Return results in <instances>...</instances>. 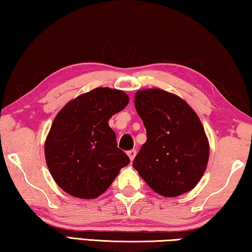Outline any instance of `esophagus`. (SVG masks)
<instances>
[{
  "label": "esophagus",
  "mask_w": 252,
  "mask_h": 252,
  "mask_svg": "<svg viewBox=\"0 0 252 252\" xmlns=\"http://www.w3.org/2000/svg\"><path fill=\"white\" fill-rule=\"evenodd\" d=\"M127 156L129 157V160H130V162H133V160H134V158L136 157V151L135 150H131V151H128V152H127Z\"/></svg>",
  "instance_id": "1"
}]
</instances>
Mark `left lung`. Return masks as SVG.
<instances>
[{
	"mask_svg": "<svg viewBox=\"0 0 252 252\" xmlns=\"http://www.w3.org/2000/svg\"><path fill=\"white\" fill-rule=\"evenodd\" d=\"M134 104L148 134L134 169L158 195L190 191L210 158V143L195 110L180 96L158 88L137 91Z\"/></svg>",
	"mask_w": 252,
	"mask_h": 252,
	"instance_id": "8db88e82",
	"label": "left lung"
}]
</instances>
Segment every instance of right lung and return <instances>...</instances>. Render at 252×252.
I'll return each instance as SVG.
<instances>
[{
    "label": "right lung",
    "instance_id": "right-lung-1",
    "mask_svg": "<svg viewBox=\"0 0 252 252\" xmlns=\"http://www.w3.org/2000/svg\"><path fill=\"white\" fill-rule=\"evenodd\" d=\"M128 102L122 90L95 88L56 115L45 141V158L53 179L68 195L96 198L129 163L108 124Z\"/></svg>",
    "mask_w": 252,
    "mask_h": 252
}]
</instances>
